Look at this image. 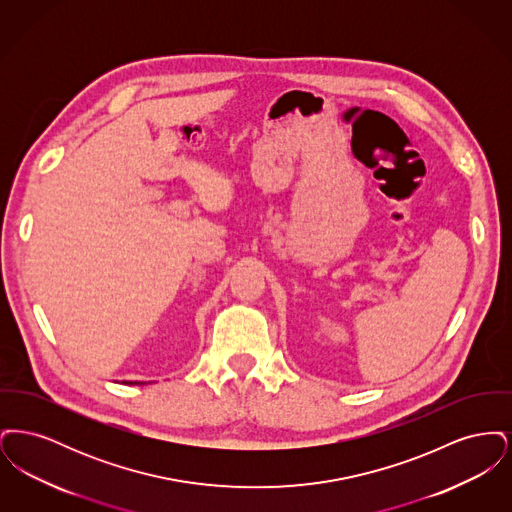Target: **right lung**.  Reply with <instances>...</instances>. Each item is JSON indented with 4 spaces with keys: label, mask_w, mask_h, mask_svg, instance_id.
Instances as JSON below:
<instances>
[{
    "label": "right lung",
    "mask_w": 512,
    "mask_h": 512,
    "mask_svg": "<svg viewBox=\"0 0 512 512\" xmlns=\"http://www.w3.org/2000/svg\"><path fill=\"white\" fill-rule=\"evenodd\" d=\"M128 384H138V382H128Z\"/></svg>",
    "instance_id": "obj_1"
}]
</instances>
